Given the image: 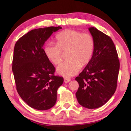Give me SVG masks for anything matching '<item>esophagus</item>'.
<instances>
[{
    "label": "esophagus",
    "mask_w": 131,
    "mask_h": 131,
    "mask_svg": "<svg viewBox=\"0 0 131 131\" xmlns=\"http://www.w3.org/2000/svg\"><path fill=\"white\" fill-rule=\"evenodd\" d=\"M70 80H71L70 79H68V78L64 79V82H65V83H68Z\"/></svg>",
    "instance_id": "1"
}]
</instances>
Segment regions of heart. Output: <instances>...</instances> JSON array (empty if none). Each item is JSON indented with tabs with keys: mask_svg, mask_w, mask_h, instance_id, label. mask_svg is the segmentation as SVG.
Returning <instances> with one entry per match:
<instances>
[{
	"mask_svg": "<svg viewBox=\"0 0 131 131\" xmlns=\"http://www.w3.org/2000/svg\"><path fill=\"white\" fill-rule=\"evenodd\" d=\"M95 41L89 34L73 29H66L57 36V44L48 43L44 52L46 57L54 65L62 61L63 53L67 52L68 60L61 64L57 69L59 74L70 77L77 74L90 61L94 51Z\"/></svg>",
	"mask_w": 131,
	"mask_h": 131,
	"instance_id": "obj_1",
	"label": "heart"
}]
</instances>
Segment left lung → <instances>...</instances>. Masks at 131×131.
<instances>
[{"label":"left lung","instance_id":"1","mask_svg":"<svg viewBox=\"0 0 131 131\" xmlns=\"http://www.w3.org/2000/svg\"><path fill=\"white\" fill-rule=\"evenodd\" d=\"M95 41L92 57L75 80L79 84L77 101L87 108L105 105L116 90L119 62L113 41L94 27L88 29Z\"/></svg>","mask_w":131,"mask_h":131}]
</instances>
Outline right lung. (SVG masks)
<instances>
[{
    "label": "right lung",
    "instance_id": "add662e5",
    "mask_svg": "<svg viewBox=\"0 0 131 131\" xmlns=\"http://www.w3.org/2000/svg\"><path fill=\"white\" fill-rule=\"evenodd\" d=\"M61 26L36 29L18 39L14 46L12 70L17 92L30 107L50 109L57 102L62 77L54 76L55 68L44 52L45 42Z\"/></svg>",
    "mask_w": 131,
    "mask_h": 131
}]
</instances>
